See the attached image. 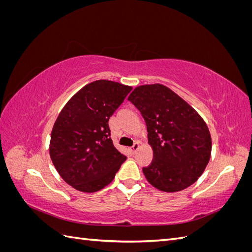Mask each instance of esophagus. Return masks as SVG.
Segmentation results:
<instances>
[{"label": "esophagus", "mask_w": 252, "mask_h": 252, "mask_svg": "<svg viewBox=\"0 0 252 252\" xmlns=\"http://www.w3.org/2000/svg\"><path fill=\"white\" fill-rule=\"evenodd\" d=\"M140 146H141V144H140V142H135V143L133 144V146L131 147V150H132V152H133V154H135V152H136V150H138V149L140 148Z\"/></svg>", "instance_id": "34e87169"}]
</instances>
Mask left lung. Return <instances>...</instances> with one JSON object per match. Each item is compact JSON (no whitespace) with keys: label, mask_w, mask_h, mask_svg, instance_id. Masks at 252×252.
Masks as SVG:
<instances>
[{"label":"left lung","mask_w":252,"mask_h":252,"mask_svg":"<svg viewBox=\"0 0 252 252\" xmlns=\"http://www.w3.org/2000/svg\"><path fill=\"white\" fill-rule=\"evenodd\" d=\"M146 122L154 158L143 172L165 192L192 185L211 156V135L203 118L185 100L162 84L135 87L128 96Z\"/></svg>","instance_id":"obj_1"}]
</instances>
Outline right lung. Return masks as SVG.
Returning a JSON list of instances; mask_svg holds the SVG:
<instances>
[{
  "mask_svg": "<svg viewBox=\"0 0 252 252\" xmlns=\"http://www.w3.org/2000/svg\"><path fill=\"white\" fill-rule=\"evenodd\" d=\"M131 86L97 80L80 89L61 110L51 131L50 158L67 184L95 192L113 181L126 157L114 147L108 121Z\"/></svg>",
  "mask_w": 252,
  "mask_h": 252,
  "instance_id": "right-lung-1",
  "label": "right lung"
}]
</instances>
